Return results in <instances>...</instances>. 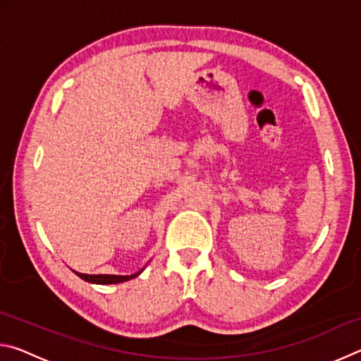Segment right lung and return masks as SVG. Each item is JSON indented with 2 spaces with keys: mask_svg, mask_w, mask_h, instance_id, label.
Wrapping results in <instances>:
<instances>
[{
  "mask_svg": "<svg viewBox=\"0 0 361 361\" xmlns=\"http://www.w3.org/2000/svg\"><path fill=\"white\" fill-rule=\"evenodd\" d=\"M73 272H75L78 277H81L82 280H85V282H89V283L111 285V283H122V282H127V280L138 277L140 274L143 272V269H142V271L135 272V274H132V276H109V274H99V276H89V274H79V272H76V271H73Z\"/></svg>",
  "mask_w": 361,
  "mask_h": 361,
  "instance_id": "1",
  "label": "right lung"
}]
</instances>
